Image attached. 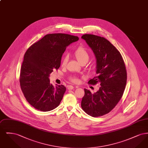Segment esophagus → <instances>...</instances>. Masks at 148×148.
Instances as JSON below:
<instances>
[{"label": "esophagus", "mask_w": 148, "mask_h": 148, "mask_svg": "<svg viewBox=\"0 0 148 148\" xmlns=\"http://www.w3.org/2000/svg\"><path fill=\"white\" fill-rule=\"evenodd\" d=\"M68 89L69 90H72V89H74V86H72V85H68Z\"/></svg>", "instance_id": "esophagus-1"}]
</instances>
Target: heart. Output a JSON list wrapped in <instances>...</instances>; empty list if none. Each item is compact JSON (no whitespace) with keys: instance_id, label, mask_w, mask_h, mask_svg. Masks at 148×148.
Masks as SVG:
<instances>
[{"instance_id":"obj_1","label":"heart","mask_w":148,"mask_h":148,"mask_svg":"<svg viewBox=\"0 0 148 148\" xmlns=\"http://www.w3.org/2000/svg\"><path fill=\"white\" fill-rule=\"evenodd\" d=\"M74 56L77 58L78 62L82 64H86L89 59V54L88 52L86 49L83 47H79L77 49L75 50L73 53ZM68 61V56L67 55H65L62 58V61H61V65L62 66H66V64ZM70 80L73 83H77L79 82V79L77 77L74 76H71L69 77Z\"/></svg>"}]
</instances>
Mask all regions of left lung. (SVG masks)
Listing matches in <instances>:
<instances>
[{"mask_svg":"<svg viewBox=\"0 0 148 148\" xmlns=\"http://www.w3.org/2000/svg\"><path fill=\"white\" fill-rule=\"evenodd\" d=\"M82 38L91 48L97 59V75L88 84L100 83L101 86L94 94L84 89L81 106L87 114L98 117L112 111L121 98L127 84L126 67L119 51L104 37L84 34Z\"/></svg>","mask_w":148,"mask_h":148,"instance_id":"1","label":"left lung"}]
</instances>
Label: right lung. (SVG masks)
<instances>
[{"instance_id":"obj_1","label":"right lung","mask_w":148,"mask_h":148,"mask_svg":"<svg viewBox=\"0 0 148 148\" xmlns=\"http://www.w3.org/2000/svg\"><path fill=\"white\" fill-rule=\"evenodd\" d=\"M78 40L77 36L49 34L32 45L25 52L19 82L24 96L36 109L48 112L60 104L66 88L63 85L54 87L49 77L54 69L59 68L66 47Z\"/></svg>"}]
</instances>
